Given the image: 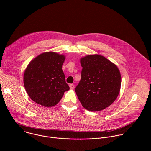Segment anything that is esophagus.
<instances>
[{
    "mask_svg": "<svg viewBox=\"0 0 151 151\" xmlns=\"http://www.w3.org/2000/svg\"><path fill=\"white\" fill-rule=\"evenodd\" d=\"M69 87H70V90H73L74 88H75V85L74 84H70L69 85Z\"/></svg>",
    "mask_w": 151,
    "mask_h": 151,
    "instance_id": "34e87169",
    "label": "esophagus"
}]
</instances>
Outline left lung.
Wrapping results in <instances>:
<instances>
[{
	"mask_svg": "<svg viewBox=\"0 0 151 151\" xmlns=\"http://www.w3.org/2000/svg\"><path fill=\"white\" fill-rule=\"evenodd\" d=\"M80 62L81 79L76 94L85 109L91 112L104 109L117 98L121 76L116 65L103 55H88Z\"/></svg>",
	"mask_w": 151,
	"mask_h": 151,
	"instance_id": "8db88e82",
	"label": "left lung"
}]
</instances>
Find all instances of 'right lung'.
I'll return each instance as SVG.
<instances>
[{
	"instance_id": "obj_1",
	"label": "right lung",
	"mask_w": 151,
	"mask_h": 151,
	"mask_svg": "<svg viewBox=\"0 0 151 151\" xmlns=\"http://www.w3.org/2000/svg\"><path fill=\"white\" fill-rule=\"evenodd\" d=\"M65 58L63 54L50 51L39 54L29 63L24 73V85L35 103L54 106L70 89L62 70Z\"/></svg>"
}]
</instances>
